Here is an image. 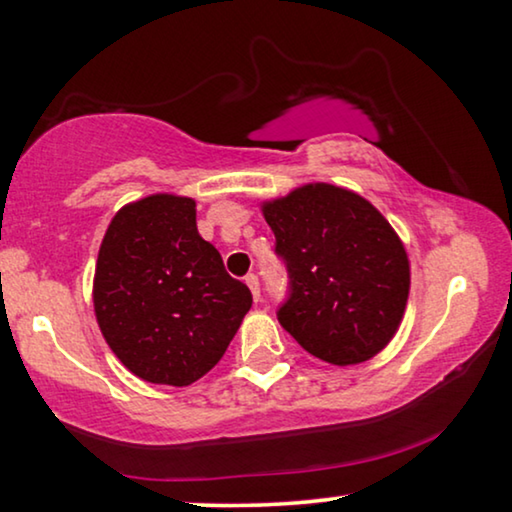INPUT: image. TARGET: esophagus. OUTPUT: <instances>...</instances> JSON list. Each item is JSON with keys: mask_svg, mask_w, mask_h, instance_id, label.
<instances>
[{"mask_svg": "<svg viewBox=\"0 0 512 512\" xmlns=\"http://www.w3.org/2000/svg\"><path fill=\"white\" fill-rule=\"evenodd\" d=\"M246 285L250 287V292H253V299L259 301V296H262V292H259V278L255 276V273H248Z\"/></svg>", "mask_w": 512, "mask_h": 512, "instance_id": "esophagus-1", "label": "esophagus"}]
</instances>
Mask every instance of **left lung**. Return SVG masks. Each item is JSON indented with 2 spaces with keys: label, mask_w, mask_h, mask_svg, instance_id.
Masks as SVG:
<instances>
[{
  "label": "left lung",
  "mask_w": 512,
  "mask_h": 512,
  "mask_svg": "<svg viewBox=\"0 0 512 512\" xmlns=\"http://www.w3.org/2000/svg\"><path fill=\"white\" fill-rule=\"evenodd\" d=\"M262 211L289 278L278 310L282 329L333 365L379 354L409 296V259L388 220L331 183H308Z\"/></svg>",
  "instance_id": "obj_1"
}]
</instances>
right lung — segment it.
Listing matches in <instances>:
<instances>
[{
    "instance_id": "right-lung-1",
    "label": "right lung",
    "mask_w": 512,
    "mask_h": 512,
    "mask_svg": "<svg viewBox=\"0 0 512 512\" xmlns=\"http://www.w3.org/2000/svg\"><path fill=\"white\" fill-rule=\"evenodd\" d=\"M253 294L197 232L195 200L149 195L112 218L98 250L103 338L144 381L188 386L223 358Z\"/></svg>"
}]
</instances>
